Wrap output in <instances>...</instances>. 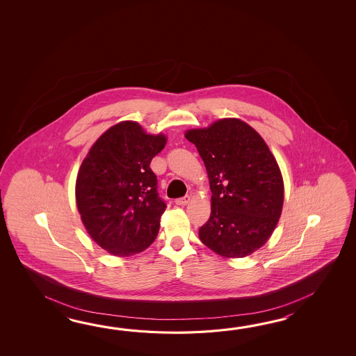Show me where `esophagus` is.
<instances>
[{"label": "esophagus", "instance_id": "34e87169", "mask_svg": "<svg viewBox=\"0 0 356 356\" xmlns=\"http://www.w3.org/2000/svg\"><path fill=\"white\" fill-rule=\"evenodd\" d=\"M191 201V196L186 195V196L181 197V198H177L175 200V204H179V206H186Z\"/></svg>", "mask_w": 356, "mask_h": 356}]
</instances>
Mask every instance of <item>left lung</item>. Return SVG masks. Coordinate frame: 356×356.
<instances>
[{
  "mask_svg": "<svg viewBox=\"0 0 356 356\" xmlns=\"http://www.w3.org/2000/svg\"><path fill=\"white\" fill-rule=\"evenodd\" d=\"M209 175L211 215L200 227L206 247L241 258L273 234L284 204L280 168L264 138L245 122L224 118L207 129H188Z\"/></svg>",
  "mask_w": 356,
  "mask_h": 356,
  "instance_id": "1",
  "label": "left lung"
}]
</instances>
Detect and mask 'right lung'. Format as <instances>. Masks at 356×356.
I'll return each mask as SVG.
<instances>
[{
  "instance_id": "obj_1",
  "label": "right lung",
  "mask_w": 356,
  "mask_h": 356,
  "mask_svg": "<svg viewBox=\"0 0 356 356\" xmlns=\"http://www.w3.org/2000/svg\"><path fill=\"white\" fill-rule=\"evenodd\" d=\"M165 144L164 135L121 122L99 137L79 169L77 209L89 235L111 254H136L159 233L167 204L150 163Z\"/></svg>"
}]
</instances>
